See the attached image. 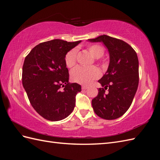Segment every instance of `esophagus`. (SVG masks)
<instances>
[{"instance_id":"34e87169","label":"esophagus","mask_w":160,"mask_h":160,"mask_svg":"<svg viewBox=\"0 0 160 160\" xmlns=\"http://www.w3.org/2000/svg\"><path fill=\"white\" fill-rule=\"evenodd\" d=\"M88 89V87L86 86H82V90H86Z\"/></svg>"}]
</instances>
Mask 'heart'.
I'll use <instances>...</instances> for the list:
<instances>
[{
	"label": "heart",
	"instance_id": "b5f03b06",
	"mask_svg": "<svg viewBox=\"0 0 160 160\" xmlns=\"http://www.w3.org/2000/svg\"><path fill=\"white\" fill-rule=\"evenodd\" d=\"M88 50L94 58H100L104 54V48L99 44H90L87 47ZM77 49L72 48L66 53L65 63L68 68H72L77 62ZM71 79L73 81L83 85L90 84L92 81L97 79L100 76V71L95 66L82 67L78 66L74 68L70 73Z\"/></svg>",
	"mask_w": 160,
	"mask_h": 160
}]
</instances>
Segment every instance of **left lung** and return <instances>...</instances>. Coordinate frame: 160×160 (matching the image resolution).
<instances>
[{
  "mask_svg": "<svg viewBox=\"0 0 160 160\" xmlns=\"http://www.w3.org/2000/svg\"><path fill=\"white\" fill-rule=\"evenodd\" d=\"M88 40L102 42L109 53L108 69L98 80L103 88H99L98 95L92 100V108L101 118H120L129 108L138 89L139 63L136 52L127 42L106 35Z\"/></svg>",
  "mask_w": 160,
  "mask_h": 160,
  "instance_id": "obj_1",
  "label": "left lung"
}]
</instances>
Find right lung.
I'll return each instance as SVG.
<instances>
[{"instance_id": "obj_1", "label": "right lung", "mask_w": 160, "mask_h": 160, "mask_svg": "<svg viewBox=\"0 0 160 160\" xmlns=\"http://www.w3.org/2000/svg\"><path fill=\"white\" fill-rule=\"evenodd\" d=\"M80 42L59 39L42 42L24 59L23 87L32 107L48 120L66 118L75 106V97L81 87L77 83L68 82L65 56Z\"/></svg>"}]
</instances>
